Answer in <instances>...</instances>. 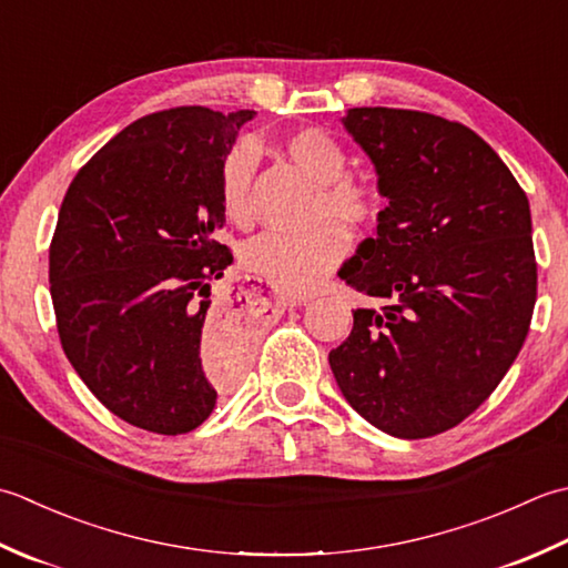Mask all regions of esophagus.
I'll list each match as a JSON object with an SVG mask.
<instances>
[{
	"label": "esophagus",
	"instance_id": "1",
	"mask_svg": "<svg viewBox=\"0 0 568 568\" xmlns=\"http://www.w3.org/2000/svg\"><path fill=\"white\" fill-rule=\"evenodd\" d=\"M306 301L304 298H296V296H276V306L282 308H292V306H304Z\"/></svg>",
	"mask_w": 568,
	"mask_h": 568
}]
</instances>
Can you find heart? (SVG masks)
<instances>
[{
  "label": "heart",
  "instance_id": "1",
  "mask_svg": "<svg viewBox=\"0 0 568 568\" xmlns=\"http://www.w3.org/2000/svg\"><path fill=\"white\" fill-rule=\"evenodd\" d=\"M284 154L318 183L316 217H335L351 230H365L379 215V195L369 183L345 173V156L338 139L318 126L288 132L282 139ZM257 166V154L250 142L227 149L220 164V203L227 220L247 223L250 183ZM348 250L343 230L335 223H321L306 233H262L242 252L250 272L267 280L280 292L304 296L326 280Z\"/></svg>",
  "mask_w": 568,
  "mask_h": 568
}]
</instances>
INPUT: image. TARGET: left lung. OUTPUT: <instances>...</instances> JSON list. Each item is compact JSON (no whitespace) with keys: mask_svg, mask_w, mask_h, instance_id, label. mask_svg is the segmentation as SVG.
<instances>
[{"mask_svg":"<svg viewBox=\"0 0 568 568\" xmlns=\"http://www.w3.org/2000/svg\"><path fill=\"white\" fill-rule=\"evenodd\" d=\"M387 205L341 280L373 298L328 353L343 397L397 438L476 412L527 338L537 262L525 191L490 144L429 112L353 108L341 120Z\"/></svg>","mask_w":568,"mask_h":568,"instance_id":"left-lung-1","label":"left lung"}]
</instances>
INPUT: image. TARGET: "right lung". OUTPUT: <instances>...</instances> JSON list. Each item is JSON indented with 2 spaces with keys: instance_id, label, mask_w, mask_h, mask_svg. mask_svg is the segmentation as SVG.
I'll use <instances>...</instances> for the list:
<instances>
[{
  "instance_id": "right-lung-1",
  "label": "right lung",
  "mask_w": 568,
  "mask_h": 568,
  "mask_svg": "<svg viewBox=\"0 0 568 568\" xmlns=\"http://www.w3.org/2000/svg\"><path fill=\"white\" fill-rule=\"evenodd\" d=\"M254 110L173 108L112 136L58 213L49 282L65 357L126 424L186 434L247 363L252 323L213 308L233 264L220 164Z\"/></svg>"
}]
</instances>
